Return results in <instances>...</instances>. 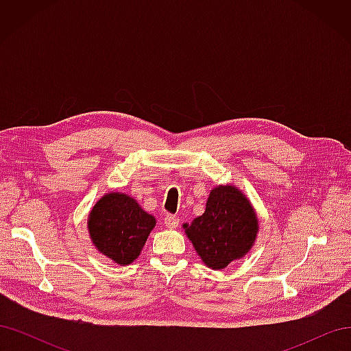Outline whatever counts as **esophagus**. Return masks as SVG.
<instances>
[{
    "label": "esophagus",
    "mask_w": 351,
    "mask_h": 351,
    "mask_svg": "<svg viewBox=\"0 0 351 351\" xmlns=\"http://www.w3.org/2000/svg\"><path fill=\"white\" fill-rule=\"evenodd\" d=\"M164 222H165V226L168 228H177L178 224H180L178 218L176 215H173V214H167L165 218H164Z\"/></svg>",
    "instance_id": "obj_1"
}]
</instances>
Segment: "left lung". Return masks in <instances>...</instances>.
Returning a JSON list of instances; mask_svg holds the SVG:
<instances>
[{"mask_svg":"<svg viewBox=\"0 0 351 351\" xmlns=\"http://www.w3.org/2000/svg\"><path fill=\"white\" fill-rule=\"evenodd\" d=\"M184 228L202 261L221 269L249 252L256 239L258 219L239 189L219 186L210 192L204 215Z\"/></svg>","mask_w":351,"mask_h":351,"instance_id":"8db88e82","label":"left lung"}]
</instances>
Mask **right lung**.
<instances>
[{
    "instance_id": "add662e5",
    "label": "right lung",
    "mask_w": 351,
    "mask_h": 351,
    "mask_svg": "<svg viewBox=\"0 0 351 351\" xmlns=\"http://www.w3.org/2000/svg\"><path fill=\"white\" fill-rule=\"evenodd\" d=\"M89 232L95 246L115 263L129 265L141 254L155 227V218L123 193L105 195L89 215Z\"/></svg>"
}]
</instances>
